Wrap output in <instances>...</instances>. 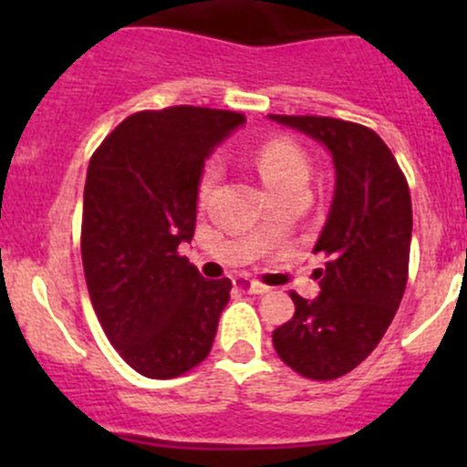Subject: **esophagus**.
<instances>
[{"instance_id": "34e87169", "label": "esophagus", "mask_w": 467, "mask_h": 467, "mask_svg": "<svg viewBox=\"0 0 467 467\" xmlns=\"http://www.w3.org/2000/svg\"><path fill=\"white\" fill-rule=\"evenodd\" d=\"M234 286L242 291H248V294H255V296H262V294H268V286L260 285V282L251 280V277H234Z\"/></svg>"}]
</instances>
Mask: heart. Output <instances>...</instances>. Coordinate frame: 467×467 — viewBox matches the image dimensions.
<instances>
[{
  "label": "heart",
  "instance_id": "b5f03b06",
  "mask_svg": "<svg viewBox=\"0 0 467 467\" xmlns=\"http://www.w3.org/2000/svg\"><path fill=\"white\" fill-rule=\"evenodd\" d=\"M255 167L260 171L264 185L273 194L286 190V187L300 185V182L307 185L309 181L307 158H305V153L298 146L286 142V140H271V142L264 144L255 153ZM216 176H219V167L214 162L207 164L199 185L201 199H205L207 192L212 190Z\"/></svg>",
  "mask_w": 467,
  "mask_h": 467
}]
</instances>
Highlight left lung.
<instances>
[{
	"label": "left lung",
	"mask_w": 467,
	"mask_h": 467,
	"mask_svg": "<svg viewBox=\"0 0 467 467\" xmlns=\"http://www.w3.org/2000/svg\"><path fill=\"white\" fill-rule=\"evenodd\" d=\"M317 140L332 155L334 196L314 253L321 294H291L296 314L273 348L296 373L337 379L361 364L393 321L407 286L411 196L393 153L375 130L332 117L268 115Z\"/></svg>",
	"instance_id": "8db88e82"
}]
</instances>
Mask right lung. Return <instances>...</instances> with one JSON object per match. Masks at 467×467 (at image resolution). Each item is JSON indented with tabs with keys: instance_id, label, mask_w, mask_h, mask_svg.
<instances>
[{
	"instance_id": "obj_1",
	"label": "right lung",
	"mask_w": 467,
	"mask_h": 467,
	"mask_svg": "<svg viewBox=\"0 0 467 467\" xmlns=\"http://www.w3.org/2000/svg\"><path fill=\"white\" fill-rule=\"evenodd\" d=\"M246 124L239 112L176 106L126 117L92 155L81 255L89 300L121 359L150 379L210 355L233 282L205 280L182 255L205 160Z\"/></svg>"
}]
</instances>
